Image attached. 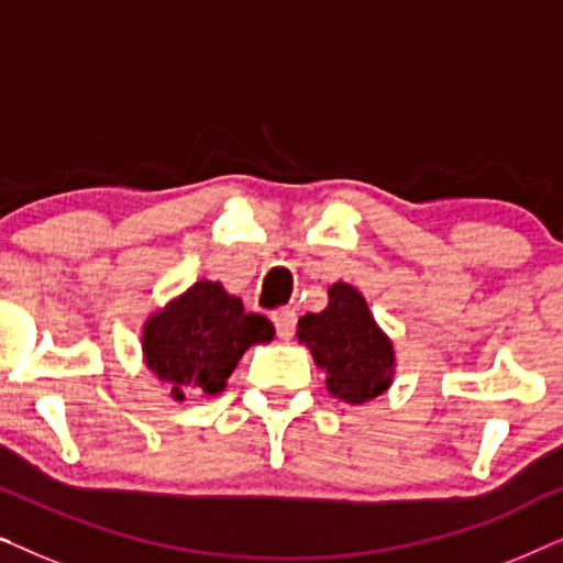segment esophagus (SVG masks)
<instances>
[{
	"mask_svg": "<svg viewBox=\"0 0 563 563\" xmlns=\"http://www.w3.org/2000/svg\"><path fill=\"white\" fill-rule=\"evenodd\" d=\"M272 322H274L276 335H279V338H291V335H295L297 314H295V310H289V307H282V310H274V312H272Z\"/></svg>",
	"mask_w": 563,
	"mask_h": 563,
	"instance_id": "obj_1",
	"label": "esophagus"
}]
</instances>
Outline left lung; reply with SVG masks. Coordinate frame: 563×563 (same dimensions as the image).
Here are the masks:
<instances>
[{
	"label": "left lung",
	"mask_w": 563,
	"mask_h": 563,
	"mask_svg": "<svg viewBox=\"0 0 563 563\" xmlns=\"http://www.w3.org/2000/svg\"><path fill=\"white\" fill-rule=\"evenodd\" d=\"M297 338L328 374V391L343 402L364 405L389 389L395 349L351 284L328 289V307L299 318Z\"/></svg>",
	"instance_id": "left-lung-1"
}]
</instances>
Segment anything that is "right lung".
<instances>
[{
    "label": "right lung",
    "instance_id": "1",
    "mask_svg": "<svg viewBox=\"0 0 563 563\" xmlns=\"http://www.w3.org/2000/svg\"><path fill=\"white\" fill-rule=\"evenodd\" d=\"M272 338L274 325L264 314L245 312L241 299L205 279L145 322L143 358L181 402L189 389L205 395L225 389L245 349Z\"/></svg>",
    "mask_w": 563,
    "mask_h": 563
}]
</instances>
